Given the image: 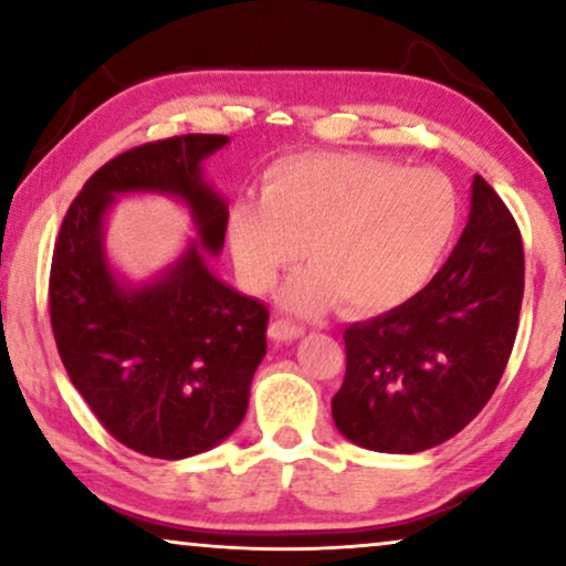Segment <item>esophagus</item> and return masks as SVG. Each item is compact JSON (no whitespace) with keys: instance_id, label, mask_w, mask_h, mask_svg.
<instances>
[{"instance_id":"34e87169","label":"esophagus","mask_w":566,"mask_h":566,"mask_svg":"<svg viewBox=\"0 0 566 566\" xmlns=\"http://www.w3.org/2000/svg\"><path fill=\"white\" fill-rule=\"evenodd\" d=\"M270 337L277 339V343H293V339H298L304 335V327H298V324H293L289 319H275L270 322Z\"/></svg>"}]
</instances>
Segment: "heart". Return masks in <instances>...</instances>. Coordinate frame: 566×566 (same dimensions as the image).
I'll use <instances>...</instances> for the list:
<instances>
[{
  "instance_id": "heart-1",
  "label": "heart",
  "mask_w": 566,
  "mask_h": 566,
  "mask_svg": "<svg viewBox=\"0 0 566 566\" xmlns=\"http://www.w3.org/2000/svg\"><path fill=\"white\" fill-rule=\"evenodd\" d=\"M455 188L436 169L366 154H298L268 167L260 200H237L227 237L252 291H265L304 247L312 265L283 285L296 314H381L436 273L459 229Z\"/></svg>"
}]
</instances>
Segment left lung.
I'll use <instances>...</instances> for the list:
<instances>
[{"label": "left lung", "mask_w": 566, "mask_h": 566, "mask_svg": "<svg viewBox=\"0 0 566 566\" xmlns=\"http://www.w3.org/2000/svg\"><path fill=\"white\" fill-rule=\"evenodd\" d=\"M517 223L484 177L451 258L420 293L345 329L337 430L378 453H420L461 432L497 389L523 301Z\"/></svg>", "instance_id": "8db88e82"}]
</instances>
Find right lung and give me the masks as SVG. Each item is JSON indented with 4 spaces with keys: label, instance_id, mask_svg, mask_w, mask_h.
Masks as SVG:
<instances>
[{
    "label": "right lung",
    "instance_id": "right-lung-1",
    "mask_svg": "<svg viewBox=\"0 0 566 566\" xmlns=\"http://www.w3.org/2000/svg\"><path fill=\"white\" fill-rule=\"evenodd\" d=\"M229 136L188 134L107 161L69 206L53 247L51 327L69 378L103 428L151 459H190L244 420L268 350V308L211 270L229 203L203 161ZM123 195H167L189 208L197 237L149 282L112 268L104 221Z\"/></svg>",
    "mask_w": 566,
    "mask_h": 566
}]
</instances>
